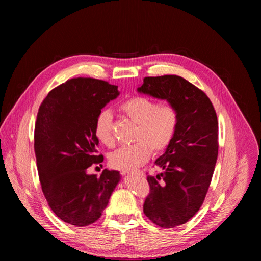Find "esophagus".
<instances>
[{"instance_id":"1","label":"esophagus","mask_w":261,"mask_h":261,"mask_svg":"<svg viewBox=\"0 0 261 261\" xmlns=\"http://www.w3.org/2000/svg\"><path fill=\"white\" fill-rule=\"evenodd\" d=\"M129 173H132V171H122L121 174L125 175V174H129ZM140 173H141V172H140Z\"/></svg>"}]
</instances>
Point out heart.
Listing matches in <instances>:
<instances>
[{"label": "heart", "instance_id": "heart-1", "mask_svg": "<svg viewBox=\"0 0 261 261\" xmlns=\"http://www.w3.org/2000/svg\"><path fill=\"white\" fill-rule=\"evenodd\" d=\"M121 112L135 123V144L122 147L109 156L112 168L129 171L149 160L151 153H161L174 140L179 125V113L172 103L159 105L156 101L136 96L124 101ZM94 134L100 143L112 148L115 145L112 115L101 111L94 121Z\"/></svg>", "mask_w": 261, "mask_h": 261}]
</instances>
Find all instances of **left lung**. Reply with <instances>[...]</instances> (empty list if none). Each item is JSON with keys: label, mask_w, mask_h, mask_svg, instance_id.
Masks as SVG:
<instances>
[{"label": "left lung", "mask_w": 261, "mask_h": 261, "mask_svg": "<svg viewBox=\"0 0 261 261\" xmlns=\"http://www.w3.org/2000/svg\"><path fill=\"white\" fill-rule=\"evenodd\" d=\"M138 91L165 99L179 113L174 140L154 162L161 173L147 176L144 203L152 223L175 227L196 215L208 193L219 150L217 113L207 94L180 76L145 77Z\"/></svg>", "instance_id": "left-lung-1"}]
</instances>
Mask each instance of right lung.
Listing matches in <instances>:
<instances>
[{
  "label": "right lung",
  "instance_id": "right-lung-1",
  "mask_svg": "<svg viewBox=\"0 0 261 261\" xmlns=\"http://www.w3.org/2000/svg\"><path fill=\"white\" fill-rule=\"evenodd\" d=\"M117 86L94 78H72L42 101L35 125L39 179L49 207L75 226L92 224L107 208L121 176L103 170L100 177L87 169L103 161L98 154L94 121Z\"/></svg>",
  "mask_w": 261,
  "mask_h": 261
}]
</instances>
